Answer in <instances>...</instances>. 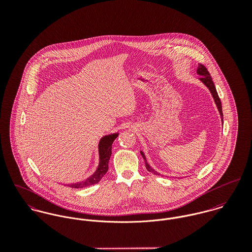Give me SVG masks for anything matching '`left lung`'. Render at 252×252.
<instances>
[{
    "mask_svg": "<svg viewBox=\"0 0 252 252\" xmlns=\"http://www.w3.org/2000/svg\"><path fill=\"white\" fill-rule=\"evenodd\" d=\"M197 74L200 76V77H199V80H200L202 83H204V84L206 85V87H208V89L210 90V92H211V94H212V96H213V98H214V101H215V103H216V108H217L218 111H219L220 118H221V121H222V124H223V113H222L221 101H220V99H219V97H218V94H217V91H216V85H215V83H214V81H213V79H212V76H211L210 72H209V71L207 70V68H206L204 65L199 64L198 67H197ZM141 154H142V156H143V158H144V163H145V168L147 169V171L150 172V173H152L153 175L160 176V174H159L158 172H156L154 169H152V168L150 167V165L147 163V160H146L145 155H144V153L143 151H141ZM161 176H163V175H161Z\"/></svg>",
    "mask_w": 252,
    "mask_h": 252,
    "instance_id": "left-lung-1",
    "label": "left lung"
}]
</instances>
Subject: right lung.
I'll return each instance as SVG.
<instances>
[{
    "instance_id": "right-lung-1",
    "label": "right lung",
    "mask_w": 252,
    "mask_h": 252,
    "mask_svg": "<svg viewBox=\"0 0 252 252\" xmlns=\"http://www.w3.org/2000/svg\"><path fill=\"white\" fill-rule=\"evenodd\" d=\"M119 133H112L105 135L101 138L99 144H98V153H99V164L96 171L86 180L77 181L74 183H68V185L72 188H83L88 187L93 184H97L103 177L107 174L108 170V162L111 155V145L113 141L117 138Z\"/></svg>"
}]
</instances>
